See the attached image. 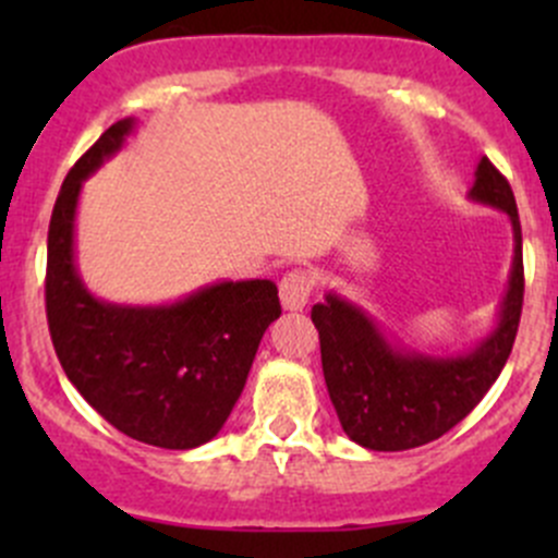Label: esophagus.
Masks as SVG:
<instances>
[{
  "instance_id": "esophagus-1",
  "label": "esophagus",
  "mask_w": 558,
  "mask_h": 558,
  "mask_svg": "<svg viewBox=\"0 0 558 558\" xmlns=\"http://www.w3.org/2000/svg\"><path fill=\"white\" fill-rule=\"evenodd\" d=\"M313 275L307 269H291L280 280V302L286 311H302L313 294Z\"/></svg>"
}]
</instances>
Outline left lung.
<instances>
[{
    "instance_id": "obj_1",
    "label": "left lung",
    "mask_w": 558,
    "mask_h": 558,
    "mask_svg": "<svg viewBox=\"0 0 558 558\" xmlns=\"http://www.w3.org/2000/svg\"><path fill=\"white\" fill-rule=\"evenodd\" d=\"M470 199L508 213L513 223V269L497 329L461 356H426L393 348L362 307L326 294L313 305L326 388L342 429L369 451L426 446L475 410L502 373L523 307L521 221L508 178L483 156Z\"/></svg>"
}]
</instances>
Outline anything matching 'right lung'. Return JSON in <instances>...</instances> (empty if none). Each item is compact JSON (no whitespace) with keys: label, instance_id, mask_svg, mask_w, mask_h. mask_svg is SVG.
<instances>
[{"label":"right lung","instance_id":"obj_1","mask_svg":"<svg viewBox=\"0 0 558 558\" xmlns=\"http://www.w3.org/2000/svg\"><path fill=\"white\" fill-rule=\"evenodd\" d=\"M134 121L123 118L75 161L48 229L45 313L70 384L107 424L170 451L213 440L243 393L264 331L280 318L272 280L216 283L161 307L110 305L75 269V207Z\"/></svg>","mask_w":558,"mask_h":558}]
</instances>
